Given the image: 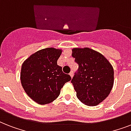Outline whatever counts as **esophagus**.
<instances>
[{
	"label": "esophagus",
	"instance_id": "34e87169",
	"mask_svg": "<svg viewBox=\"0 0 131 131\" xmlns=\"http://www.w3.org/2000/svg\"><path fill=\"white\" fill-rule=\"evenodd\" d=\"M69 75H70V76L71 77V78H73V71H71V72H70Z\"/></svg>",
	"mask_w": 131,
	"mask_h": 131
}]
</instances>
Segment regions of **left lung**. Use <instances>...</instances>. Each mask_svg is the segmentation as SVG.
<instances>
[{
    "label": "left lung",
    "instance_id": "1",
    "mask_svg": "<svg viewBox=\"0 0 131 131\" xmlns=\"http://www.w3.org/2000/svg\"><path fill=\"white\" fill-rule=\"evenodd\" d=\"M72 56L79 68L71 83L80 101L96 106L105 99L114 85V69L104 56L93 49L73 48Z\"/></svg>",
    "mask_w": 131,
    "mask_h": 131
}]
</instances>
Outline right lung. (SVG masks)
Listing matches in <instances>:
<instances>
[{
  "label": "right lung",
  "instance_id": "obj_1",
  "mask_svg": "<svg viewBox=\"0 0 131 131\" xmlns=\"http://www.w3.org/2000/svg\"><path fill=\"white\" fill-rule=\"evenodd\" d=\"M61 53V49L45 48L32 54L22 64L21 86L28 96L40 105L57 99L64 84L71 80L57 64Z\"/></svg>",
  "mask_w": 131,
  "mask_h": 131
}]
</instances>
